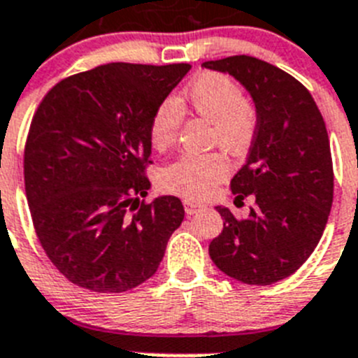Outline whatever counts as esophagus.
I'll return each instance as SVG.
<instances>
[{
  "label": "esophagus",
  "mask_w": 358,
  "mask_h": 358,
  "mask_svg": "<svg viewBox=\"0 0 358 358\" xmlns=\"http://www.w3.org/2000/svg\"><path fill=\"white\" fill-rule=\"evenodd\" d=\"M182 204H185V210H186V213H188V215L197 213V211H201L202 208H204V204L192 201V199H185V201H182Z\"/></svg>",
  "instance_id": "esophagus-1"
}]
</instances>
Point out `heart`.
<instances>
[{
  "label": "heart",
  "instance_id": "obj_1",
  "mask_svg": "<svg viewBox=\"0 0 358 358\" xmlns=\"http://www.w3.org/2000/svg\"><path fill=\"white\" fill-rule=\"evenodd\" d=\"M192 113L211 122V143L229 154L249 150L258 127L255 103L243 96L238 82L218 71L201 73L185 87L182 96ZM181 102L166 98L150 120V143L166 150L177 140L182 123ZM229 176V161L222 152L182 154L159 170L161 189L186 199H206Z\"/></svg>",
  "mask_w": 358,
  "mask_h": 358
}]
</instances>
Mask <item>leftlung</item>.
<instances>
[{"label": "left lung", "instance_id": "obj_1", "mask_svg": "<svg viewBox=\"0 0 358 358\" xmlns=\"http://www.w3.org/2000/svg\"><path fill=\"white\" fill-rule=\"evenodd\" d=\"M226 71L251 93L258 127L248 163L231 179L236 201L255 197L248 217L217 208L224 229L210 256L224 274L248 285H273L301 267L327 227L334 164L321 110L305 85L256 57L202 62Z\"/></svg>", "mask_w": 358, "mask_h": 358}]
</instances>
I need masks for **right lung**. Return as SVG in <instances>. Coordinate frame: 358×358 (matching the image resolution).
Masks as SVG:
<instances>
[{"label":"right lung","mask_w":358,"mask_h":358,"mask_svg":"<svg viewBox=\"0 0 358 358\" xmlns=\"http://www.w3.org/2000/svg\"><path fill=\"white\" fill-rule=\"evenodd\" d=\"M189 64L110 62L44 94L24 145L34 229L52 264L93 292H125L159 267L185 208L145 201L150 120Z\"/></svg>","instance_id":"1"}]
</instances>
